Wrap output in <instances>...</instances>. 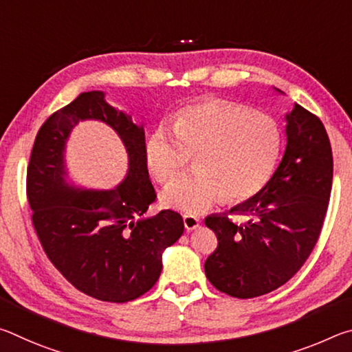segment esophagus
<instances>
[{
	"instance_id": "1",
	"label": "esophagus",
	"mask_w": 352,
	"mask_h": 352,
	"mask_svg": "<svg viewBox=\"0 0 352 352\" xmlns=\"http://www.w3.org/2000/svg\"><path fill=\"white\" fill-rule=\"evenodd\" d=\"M183 223H184V228L188 231H192L200 226V219L194 216H183Z\"/></svg>"
}]
</instances>
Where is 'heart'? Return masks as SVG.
<instances>
[{
  "instance_id": "heart-1",
  "label": "heart",
  "mask_w": 352,
  "mask_h": 352,
  "mask_svg": "<svg viewBox=\"0 0 352 352\" xmlns=\"http://www.w3.org/2000/svg\"><path fill=\"white\" fill-rule=\"evenodd\" d=\"M172 132L160 127L147 136V169L168 183L195 157L192 175L180 177L163 190L169 210L195 216L226 199L242 204L269 184L283 146L278 121L262 111L225 99H210L178 110Z\"/></svg>"
}]
</instances>
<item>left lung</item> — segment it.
<instances>
[{
	"label": "left lung",
	"mask_w": 352,
	"mask_h": 352,
	"mask_svg": "<svg viewBox=\"0 0 352 352\" xmlns=\"http://www.w3.org/2000/svg\"><path fill=\"white\" fill-rule=\"evenodd\" d=\"M285 121L287 146L269 184L231 210L248 222L237 225L226 214L205 219L217 236V248L205 262L206 278L230 296L245 300L281 287L321 233L332 189L329 136L320 118L298 104Z\"/></svg>",
	"instance_id": "1"
}]
</instances>
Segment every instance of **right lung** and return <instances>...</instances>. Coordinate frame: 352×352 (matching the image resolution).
Masks as SVG:
<instances>
[{
	"mask_svg": "<svg viewBox=\"0 0 352 352\" xmlns=\"http://www.w3.org/2000/svg\"><path fill=\"white\" fill-rule=\"evenodd\" d=\"M98 118L118 133L129 169L115 190H82L67 182L64 146L79 120ZM144 127L88 91L46 119L28 166L32 223L56 269L77 290L100 301L127 302L151 290L162 273L163 252L183 234L178 212L146 217L157 199L144 158Z\"/></svg>",
	"mask_w": 352,
	"mask_h": 352,
	"instance_id": "1",
	"label": "right lung"
}]
</instances>
